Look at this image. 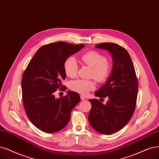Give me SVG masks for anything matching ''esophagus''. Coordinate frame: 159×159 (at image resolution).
<instances>
[{"label":"esophagus","instance_id":"esophagus-1","mask_svg":"<svg viewBox=\"0 0 159 159\" xmlns=\"http://www.w3.org/2000/svg\"><path fill=\"white\" fill-rule=\"evenodd\" d=\"M80 99H81V100H84V99H86V98H84V96H83V95L80 96Z\"/></svg>","mask_w":159,"mask_h":159}]
</instances>
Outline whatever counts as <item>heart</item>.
<instances>
[{"mask_svg": "<svg viewBox=\"0 0 159 159\" xmlns=\"http://www.w3.org/2000/svg\"><path fill=\"white\" fill-rule=\"evenodd\" d=\"M81 61L92 68L90 76L96 79L98 83L106 82L112 72V65L107 61V57L95 50L85 52L80 56ZM63 69L66 75L70 78H75L79 73V64L73 57H67L64 61ZM69 88L81 94H86L96 88L93 80L76 79L69 83Z\"/></svg>", "mask_w": 159, "mask_h": 159, "instance_id": "heart-1", "label": "heart"}]
</instances>
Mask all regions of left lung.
Listing matches in <instances>:
<instances>
[{"label": "left lung", "mask_w": 159, "mask_h": 159, "mask_svg": "<svg viewBox=\"0 0 159 159\" xmlns=\"http://www.w3.org/2000/svg\"><path fill=\"white\" fill-rule=\"evenodd\" d=\"M112 55L113 67L107 83L95 92L99 98H109L105 105L98 99H89L92 108L89 115L91 126L102 134L120 130L132 118L136 105L138 83L134 64L127 50L115 43L96 46Z\"/></svg>", "instance_id": "obj_1"}]
</instances>
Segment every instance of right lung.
<instances>
[{"label":"right lung","mask_w":159,"mask_h":159,"mask_svg":"<svg viewBox=\"0 0 159 159\" xmlns=\"http://www.w3.org/2000/svg\"><path fill=\"white\" fill-rule=\"evenodd\" d=\"M84 46L62 41L44 45L24 70L21 79L23 107L29 119L40 130L54 133L68 124L80 96L68 91L67 95L56 98L54 92L61 89V81L66 77L65 60Z\"/></svg>","instance_id":"obj_1"}]
</instances>
